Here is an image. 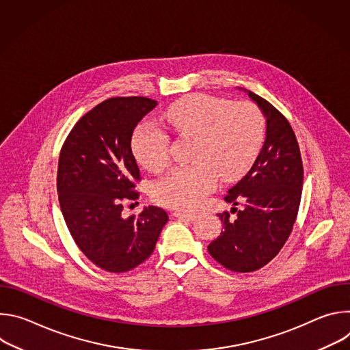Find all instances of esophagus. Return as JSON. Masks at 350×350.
I'll list each match as a JSON object with an SVG mask.
<instances>
[{"instance_id":"esophagus-1","label":"esophagus","mask_w":350,"mask_h":350,"mask_svg":"<svg viewBox=\"0 0 350 350\" xmlns=\"http://www.w3.org/2000/svg\"><path fill=\"white\" fill-rule=\"evenodd\" d=\"M173 215H174V217H178V219H185V220H189V221H192V220H195V219H196V215H195V213H192V212L174 211V212H173Z\"/></svg>"}]
</instances>
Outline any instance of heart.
I'll return each instance as SVG.
<instances>
[{"label": "heart", "mask_w": 350, "mask_h": 350, "mask_svg": "<svg viewBox=\"0 0 350 350\" xmlns=\"http://www.w3.org/2000/svg\"><path fill=\"white\" fill-rule=\"evenodd\" d=\"M180 135L195 138L193 163L178 166L155 181L152 198L161 205L195 209L219 181L241 177L255 162L265 139V119L249 103L231 105L226 99L192 95L165 113ZM169 134L157 124H142L133 137V152L149 172L169 163Z\"/></svg>", "instance_id": "obj_1"}]
</instances>
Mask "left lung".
<instances>
[{
    "label": "left lung",
    "instance_id": "8db88e82",
    "mask_svg": "<svg viewBox=\"0 0 350 350\" xmlns=\"http://www.w3.org/2000/svg\"><path fill=\"white\" fill-rule=\"evenodd\" d=\"M246 92L266 118V139L251 170L224 196L235 216L217 215L223 231L208 246L216 262L237 273L259 270L277 256L293 228L304 187L301 151L289 122L265 98Z\"/></svg>",
    "mask_w": 350,
    "mask_h": 350
}]
</instances>
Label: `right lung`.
I'll return each mask as SVG.
<instances>
[{
    "label": "right lung",
    "mask_w": 350,
    "mask_h": 350,
    "mask_svg": "<svg viewBox=\"0 0 350 350\" xmlns=\"http://www.w3.org/2000/svg\"><path fill=\"white\" fill-rule=\"evenodd\" d=\"M157 105L145 96L109 98L75 124L61 149L57 189L64 219L87 259L109 273L145 262L169 220L158 206L122 216L123 202L139 196L133 131Z\"/></svg>",
    "instance_id": "obj_1"
}]
</instances>
